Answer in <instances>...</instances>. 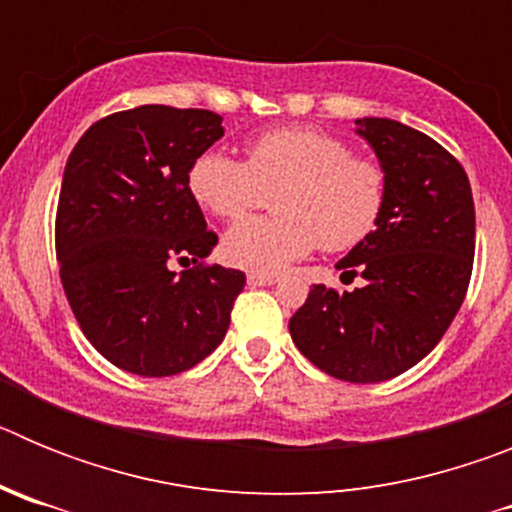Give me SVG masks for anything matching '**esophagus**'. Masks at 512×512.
<instances>
[{
  "label": "esophagus",
  "instance_id": "esophagus-1",
  "mask_svg": "<svg viewBox=\"0 0 512 512\" xmlns=\"http://www.w3.org/2000/svg\"><path fill=\"white\" fill-rule=\"evenodd\" d=\"M277 282V277H274V274H256V271H251V274H248V284H251V287H269V284H274Z\"/></svg>",
  "mask_w": 512,
  "mask_h": 512
}]
</instances>
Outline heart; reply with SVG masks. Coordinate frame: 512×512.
<instances>
[{"label": "heart", "instance_id": "1", "mask_svg": "<svg viewBox=\"0 0 512 512\" xmlns=\"http://www.w3.org/2000/svg\"><path fill=\"white\" fill-rule=\"evenodd\" d=\"M197 205L235 220L274 197V217H246L223 235L228 264L256 274L287 269L315 248L351 251L377 230L390 176L379 161L354 156L346 140L323 130L277 128L246 146V161L205 151L189 166Z\"/></svg>", "mask_w": 512, "mask_h": 512}]
</instances>
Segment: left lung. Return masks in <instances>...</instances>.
I'll return each mask as SVG.
<instances>
[{"label": "left lung", "mask_w": 512, "mask_h": 512, "mask_svg": "<svg viewBox=\"0 0 512 512\" xmlns=\"http://www.w3.org/2000/svg\"><path fill=\"white\" fill-rule=\"evenodd\" d=\"M356 125L390 176L377 230L338 261L343 277L364 284H312L289 333L325 374L372 384L431 354L459 312L472 279L474 200L467 171L441 143L387 117Z\"/></svg>", "instance_id": "1"}]
</instances>
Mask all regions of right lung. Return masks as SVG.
Segmentation results:
<instances>
[{
	"label": "right lung",
	"instance_id": "right-lung-1",
	"mask_svg": "<svg viewBox=\"0 0 512 512\" xmlns=\"http://www.w3.org/2000/svg\"><path fill=\"white\" fill-rule=\"evenodd\" d=\"M220 138L215 112L143 104L94 122L66 161L63 292L89 343L138 377H171L210 356L246 284L243 271L207 264L217 235L187 184L194 158Z\"/></svg>",
	"mask_w": 512,
	"mask_h": 512
}]
</instances>
